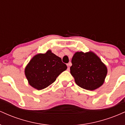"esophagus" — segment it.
Returning <instances> with one entry per match:
<instances>
[{"label":"esophagus","instance_id":"34e87169","mask_svg":"<svg viewBox=\"0 0 125 125\" xmlns=\"http://www.w3.org/2000/svg\"><path fill=\"white\" fill-rule=\"evenodd\" d=\"M71 63H69L67 64V70H69L70 69V66H71Z\"/></svg>","mask_w":125,"mask_h":125}]
</instances>
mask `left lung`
I'll use <instances>...</instances> for the list:
<instances>
[{"label":"left lung","mask_w":125,"mask_h":125,"mask_svg":"<svg viewBox=\"0 0 125 125\" xmlns=\"http://www.w3.org/2000/svg\"><path fill=\"white\" fill-rule=\"evenodd\" d=\"M72 63L71 73L79 86L94 90L104 83L107 67L94 53L77 52L73 56Z\"/></svg>","instance_id":"1"}]
</instances>
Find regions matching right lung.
Masks as SVG:
<instances>
[{
    "label": "right lung",
    "mask_w": 125,
    "mask_h": 125,
    "mask_svg": "<svg viewBox=\"0 0 125 125\" xmlns=\"http://www.w3.org/2000/svg\"><path fill=\"white\" fill-rule=\"evenodd\" d=\"M66 69V64L62 62L61 58L48 51L31 59L25 72L29 83L36 89L42 90L53 83Z\"/></svg>",
    "instance_id": "right-lung-1"
}]
</instances>
